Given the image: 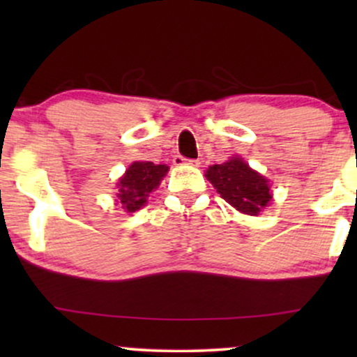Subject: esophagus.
I'll return each mask as SVG.
<instances>
[{
	"label": "esophagus",
	"mask_w": 357,
	"mask_h": 357,
	"mask_svg": "<svg viewBox=\"0 0 357 357\" xmlns=\"http://www.w3.org/2000/svg\"><path fill=\"white\" fill-rule=\"evenodd\" d=\"M173 162L176 166H181V165H190V166H199V162L196 161V159H186V158H183V155H179V154H176L174 155V159H173Z\"/></svg>",
	"instance_id": "34e87169"
}]
</instances>
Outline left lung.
<instances>
[{"mask_svg": "<svg viewBox=\"0 0 357 357\" xmlns=\"http://www.w3.org/2000/svg\"><path fill=\"white\" fill-rule=\"evenodd\" d=\"M204 176L225 202L245 215L257 216L272 202L268 179L253 171L238 155L223 165L210 166Z\"/></svg>", "mask_w": 357, "mask_h": 357, "instance_id": "obj_1", "label": "left lung"}]
</instances>
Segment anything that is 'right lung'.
I'll use <instances>...</instances> for the list:
<instances>
[{
	"label": "right lung",
	"instance_id": "obj_1",
	"mask_svg": "<svg viewBox=\"0 0 357 357\" xmlns=\"http://www.w3.org/2000/svg\"><path fill=\"white\" fill-rule=\"evenodd\" d=\"M166 165L149 161H136L126 169L117 181V204L127 213L141 210L147 203V196L159 186L167 173Z\"/></svg>",
	"mask_w": 357,
	"mask_h": 357
}]
</instances>
